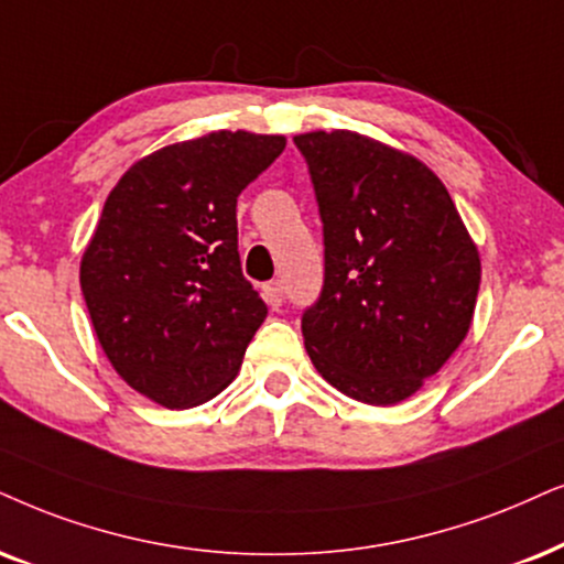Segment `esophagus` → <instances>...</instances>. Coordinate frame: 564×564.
Masks as SVG:
<instances>
[{
  "mask_svg": "<svg viewBox=\"0 0 564 564\" xmlns=\"http://www.w3.org/2000/svg\"><path fill=\"white\" fill-rule=\"evenodd\" d=\"M262 296H265V304L270 310H281L283 306V286L281 283H268V286H262Z\"/></svg>",
  "mask_w": 564,
  "mask_h": 564,
  "instance_id": "esophagus-1",
  "label": "esophagus"
}]
</instances>
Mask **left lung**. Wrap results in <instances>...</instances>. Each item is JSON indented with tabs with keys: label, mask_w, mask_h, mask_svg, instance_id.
<instances>
[{
	"label": "left lung",
	"mask_w": 564,
	"mask_h": 564,
	"mask_svg": "<svg viewBox=\"0 0 564 564\" xmlns=\"http://www.w3.org/2000/svg\"><path fill=\"white\" fill-rule=\"evenodd\" d=\"M294 142L325 234V286L302 317L306 354L344 395L395 405L468 335L479 249L451 192L411 153L351 130Z\"/></svg>",
	"instance_id": "obj_1"
}]
</instances>
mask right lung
<instances>
[{
	"label": "right lung",
	"mask_w": 564,
	"mask_h": 564,
	"mask_svg": "<svg viewBox=\"0 0 564 564\" xmlns=\"http://www.w3.org/2000/svg\"><path fill=\"white\" fill-rule=\"evenodd\" d=\"M283 148V134L208 132L134 161L106 197L80 289L106 359L159 405L216 398L268 315L241 275L237 197Z\"/></svg>",
	"instance_id": "1"
}]
</instances>
